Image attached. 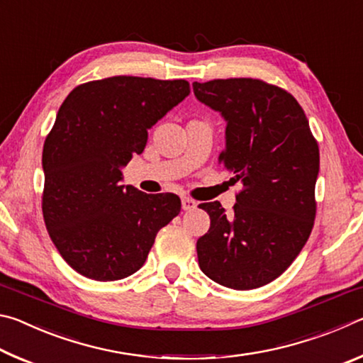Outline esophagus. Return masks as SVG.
<instances>
[{
    "label": "esophagus",
    "instance_id": "34e87169",
    "mask_svg": "<svg viewBox=\"0 0 363 363\" xmlns=\"http://www.w3.org/2000/svg\"><path fill=\"white\" fill-rule=\"evenodd\" d=\"M196 205H199V203H196L194 199H190V196H182V210L184 211L195 210Z\"/></svg>",
    "mask_w": 363,
    "mask_h": 363
}]
</instances>
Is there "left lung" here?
<instances>
[{"mask_svg":"<svg viewBox=\"0 0 363 363\" xmlns=\"http://www.w3.org/2000/svg\"><path fill=\"white\" fill-rule=\"evenodd\" d=\"M195 97L227 121L219 163L243 189L230 213L201 203L211 224L196 242L200 269L216 284L253 290L285 272L315 219L320 153L298 101L255 78L194 83Z\"/></svg>","mask_w":363,"mask_h":363,"instance_id":"8db88e82","label":"left lung"}]
</instances>
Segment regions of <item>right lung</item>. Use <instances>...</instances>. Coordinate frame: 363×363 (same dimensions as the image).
Wrapping results in <instances>:
<instances>
[{"label":"right lung","mask_w":363,"mask_h":363,"mask_svg":"<svg viewBox=\"0 0 363 363\" xmlns=\"http://www.w3.org/2000/svg\"><path fill=\"white\" fill-rule=\"evenodd\" d=\"M189 93L186 79L110 77L77 86L62 102L43 147V218L78 274L112 281L138 272L157 232L179 214V196L121 186V168Z\"/></svg>","instance_id":"add662e5"}]
</instances>
